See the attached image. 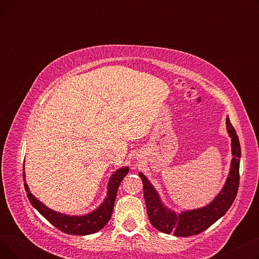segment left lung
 <instances>
[{
    "instance_id": "obj_1",
    "label": "left lung",
    "mask_w": 259,
    "mask_h": 259,
    "mask_svg": "<svg viewBox=\"0 0 259 259\" xmlns=\"http://www.w3.org/2000/svg\"><path fill=\"white\" fill-rule=\"evenodd\" d=\"M227 130L232 139L231 146L233 159L231 162L230 173L221 193L206 207L176 214L162 205L150 182L143 173H139L144 185V197L149 221L160 232L172 233L180 237L199 234L219 221L232 206L239 187V158L241 152L238 137L229 117H227Z\"/></svg>"
}]
</instances>
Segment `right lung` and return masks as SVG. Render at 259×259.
<instances>
[{"mask_svg": "<svg viewBox=\"0 0 259 259\" xmlns=\"http://www.w3.org/2000/svg\"><path fill=\"white\" fill-rule=\"evenodd\" d=\"M128 171L129 168L125 167L120 168L116 172H114V174L111 176L110 181H109L108 194L104 202L102 203V206L99 207L95 211H93L92 213L83 216H68L47 208L39 200H37L29 191L28 185L26 184L25 181V173L23 172L24 187L31 205L42 214L51 225H53L60 231H62V232L67 234L88 235L98 232V231L104 228L107 225V223L110 221L118 187L122 179L128 174Z\"/></svg>", "mask_w": 259, "mask_h": 259, "instance_id": "obj_1", "label": "right lung"}]
</instances>
